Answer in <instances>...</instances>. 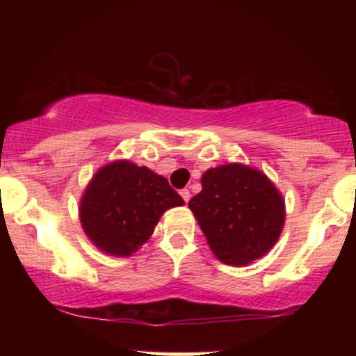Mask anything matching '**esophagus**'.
I'll return each instance as SVG.
<instances>
[{"label":"esophagus","instance_id":"obj_1","mask_svg":"<svg viewBox=\"0 0 356 356\" xmlns=\"http://www.w3.org/2000/svg\"><path fill=\"white\" fill-rule=\"evenodd\" d=\"M181 195H182L184 201L189 202V199H191V191H189V189H182V191H181Z\"/></svg>","mask_w":356,"mask_h":356}]
</instances>
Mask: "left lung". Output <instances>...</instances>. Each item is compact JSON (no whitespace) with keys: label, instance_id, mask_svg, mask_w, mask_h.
<instances>
[{"label":"left lung","instance_id":"8db88e82","mask_svg":"<svg viewBox=\"0 0 356 356\" xmlns=\"http://www.w3.org/2000/svg\"><path fill=\"white\" fill-rule=\"evenodd\" d=\"M189 201L207 244L229 266H246L271 251L284 227L283 194L261 170L244 164L207 169Z\"/></svg>","mask_w":356,"mask_h":356}]
</instances>
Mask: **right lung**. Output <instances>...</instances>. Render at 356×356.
<instances>
[{"label":"right lung","mask_w":356,"mask_h":356,"mask_svg":"<svg viewBox=\"0 0 356 356\" xmlns=\"http://www.w3.org/2000/svg\"><path fill=\"white\" fill-rule=\"evenodd\" d=\"M184 199L162 175L130 161L100 167L80 199V224L93 246L110 256H130L150 239L167 209Z\"/></svg>","instance_id":"right-lung-1"}]
</instances>
